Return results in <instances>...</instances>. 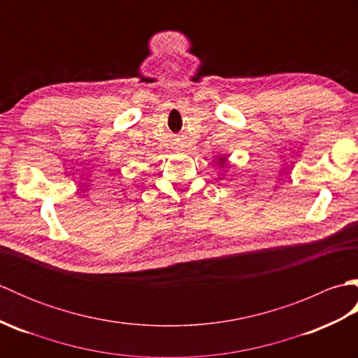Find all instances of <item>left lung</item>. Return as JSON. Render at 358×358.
Wrapping results in <instances>:
<instances>
[{"label":"left lung","instance_id":"1","mask_svg":"<svg viewBox=\"0 0 358 358\" xmlns=\"http://www.w3.org/2000/svg\"><path fill=\"white\" fill-rule=\"evenodd\" d=\"M218 159H220V163H218L220 166H224L226 164V157H220Z\"/></svg>","mask_w":358,"mask_h":358}]
</instances>
